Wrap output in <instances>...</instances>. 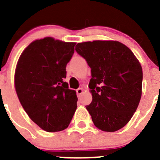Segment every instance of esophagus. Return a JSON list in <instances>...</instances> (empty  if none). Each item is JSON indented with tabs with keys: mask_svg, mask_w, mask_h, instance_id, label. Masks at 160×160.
<instances>
[{
	"mask_svg": "<svg viewBox=\"0 0 160 160\" xmlns=\"http://www.w3.org/2000/svg\"><path fill=\"white\" fill-rule=\"evenodd\" d=\"M76 92H77V94L78 97H80L81 93H83V89L82 88H78V89L76 90Z\"/></svg>",
	"mask_w": 160,
	"mask_h": 160,
	"instance_id": "obj_1",
	"label": "esophagus"
}]
</instances>
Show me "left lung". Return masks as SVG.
<instances>
[{
  "mask_svg": "<svg viewBox=\"0 0 160 160\" xmlns=\"http://www.w3.org/2000/svg\"><path fill=\"white\" fill-rule=\"evenodd\" d=\"M76 51L91 69L92 102L86 108L97 128L113 132L123 128L142 96V69L131 50L117 41L78 43Z\"/></svg>",
  "mask_w": 160,
  "mask_h": 160,
  "instance_id": "1",
  "label": "left lung"
}]
</instances>
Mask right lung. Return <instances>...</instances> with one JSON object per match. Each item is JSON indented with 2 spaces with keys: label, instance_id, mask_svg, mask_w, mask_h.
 Segmentation results:
<instances>
[{
  "label": "right lung",
  "instance_id": "1",
  "mask_svg": "<svg viewBox=\"0 0 160 160\" xmlns=\"http://www.w3.org/2000/svg\"><path fill=\"white\" fill-rule=\"evenodd\" d=\"M75 45L46 37L32 42L18 61V98L30 118L46 132L66 129L77 109L76 91L63 81Z\"/></svg>",
  "mask_w": 160,
  "mask_h": 160
}]
</instances>
